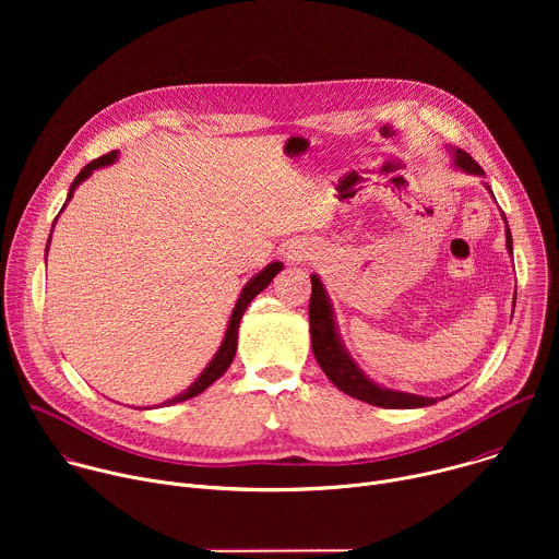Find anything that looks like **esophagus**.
Masks as SVG:
<instances>
[{"instance_id": "1", "label": "esophagus", "mask_w": 559, "mask_h": 559, "mask_svg": "<svg viewBox=\"0 0 559 559\" xmlns=\"http://www.w3.org/2000/svg\"><path fill=\"white\" fill-rule=\"evenodd\" d=\"M285 257H287V261L292 265H300V263H305V261H309L313 257V248L309 243H305V241H296V243H292L287 248Z\"/></svg>"}]
</instances>
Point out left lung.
<instances>
[{
    "label": "left lung",
    "instance_id": "1",
    "mask_svg": "<svg viewBox=\"0 0 559 559\" xmlns=\"http://www.w3.org/2000/svg\"><path fill=\"white\" fill-rule=\"evenodd\" d=\"M451 152H453L455 168H460L468 175L485 177V170L477 166L464 150L451 147ZM507 250L513 257V238H511L509 225H507ZM309 332H311V349H313L318 365H321L325 376L343 393L358 397V401H362V403L384 407V409H416V407H429L436 403V397L393 391V389H386V386L373 382L369 376H365V371L354 362V358L347 354V349L341 343L332 302L328 298V292H325L321 278H318L316 274H311Z\"/></svg>",
    "mask_w": 559,
    "mask_h": 559
}]
</instances>
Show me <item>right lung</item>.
<instances>
[{"label":"right lung","instance_id":"1","mask_svg":"<svg viewBox=\"0 0 559 559\" xmlns=\"http://www.w3.org/2000/svg\"><path fill=\"white\" fill-rule=\"evenodd\" d=\"M117 150H112V152H108V154H104V156H99V158H95V162H91L82 173H79L76 177H74V181H72V186H70V192H68V199H66V203L72 199V192H74V188L82 183V181H86L97 168H104V166H110V164H115L117 162ZM66 203H63V207H66ZM61 207V210H63ZM48 246H50V238H48ZM48 252V250H46ZM283 270V263H270L265 270H261L254 278H250V283L243 287V292H241V296H238V300H236V305H234V309H231V316H229V323H227V332H225V338H223V343H221V347H218V352L214 354V358L210 360V365L203 369V373L183 391V393H179V395H175L173 401H168V403H164V405H177V403H183V401H188V397H194V395H199L201 391H205L214 380H218L225 371H227V367H229V362L234 360V354H236V341H238V323H241V318H243V311L248 309V305L254 300V296L257 294H261L270 283H272V278L278 274Z\"/></svg>","mask_w":559,"mask_h":559}]
</instances>
